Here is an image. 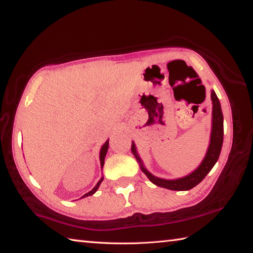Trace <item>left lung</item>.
Segmentation results:
<instances>
[{
  "instance_id": "left-lung-1",
  "label": "left lung",
  "mask_w": 253,
  "mask_h": 253,
  "mask_svg": "<svg viewBox=\"0 0 253 253\" xmlns=\"http://www.w3.org/2000/svg\"><path fill=\"white\" fill-rule=\"evenodd\" d=\"M211 98L213 102V115H212V132H211V141H210V146L208 149V152L206 158L202 161L200 166L195 170L192 171L186 177H182L179 179L175 180H168V179H162L158 178V177L153 176L151 173L143 168L141 163L140 158L137 155L135 143H131V151L135 154L137 161L140 163L141 170L144 174L147 175L148 178L151 180L154 185L159 187L166 188V189L169 190H190L191 188L196 187L199 182H201L204 177L208 175L210 170L217 162L219 153H221L222 150V144H223V136H224V127H223V113L221 109V104H219V101L217 95L215 94L214 91L211 92Z\"/></svg>"
}]
</instances>
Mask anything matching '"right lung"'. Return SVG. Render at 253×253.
<instances>
[{"label":"right lung","mask_w":253,"mask_h":253,"mask_svg":"<svg viewBox=\"0 0 253 253\" xmlns=\"http://www.w3.org/2000/svg\"><path fill=\"white\" fill-rule=\"evenodd\" d=\"M107 149H109V140H107L104 144H103V147H102V149H101V152H100V161H101V168H103V165H104V158H105V155H106V152H107ZM102 180H103V178H101L99 181H98V184L95 185V187L93 188L92 190L91 191H89L88 193H85V195H84L82 198H84V197H88V196H91V195H93V193L98 190V188H99V186H100V184L102 182Z\"/></svg>","instance_id":"add662e5"}]
</instances>
